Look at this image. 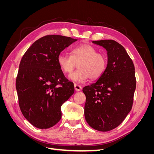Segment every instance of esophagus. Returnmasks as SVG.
Masks as SVG:
<instances>
[{
  "instance_id": "1",
  "label": "esophagus",
  "mask_w": 154,
  "mask_h": 154,
  "mask_svg": "<svg viewBox=\"0 0 154 154\" xmlns=\"http://www.w3.org/2000/svg\"><path fill=\"white\" fill-rule=\"evenodd\" d=\"M74 89L76 91H80L82 89V87L80 85L74 84Z\"/></svg>"
}]
</instances>
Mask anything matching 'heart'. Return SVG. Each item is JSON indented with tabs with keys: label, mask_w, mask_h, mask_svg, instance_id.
<instances>
[{
	"label": "heart",
	"mask_w": 154,
	"mask_h": 154,
	"mask_svg": "<svg viewBox=\"0 0 154 154\" xmlns=\"http://www.w3.org/2000/svg\"><path fill=\"white\" fill-rule=\"evenodd\" d=\"M57 62L60 69L69 74L78 65V70L69 75V79L76 82H85L88 78L96 80L102 76L106 71L108 60L106 55L98 53L97 49L89 44L78 45L72 49L71 56L60 53Z\"/></svg>",
	"instance_id": "1"
}]
</instances>
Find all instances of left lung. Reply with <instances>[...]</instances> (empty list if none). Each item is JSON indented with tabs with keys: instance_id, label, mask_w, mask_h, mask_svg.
Returning a JSON list of instances; mask_svg holds the SVG:
<instances>
[{
	"instance_id": "8db88e82",
	"label": "left lung",
	"mask_w": 154,
	"mask_h": 154,
	"mask_svg": "<svg viewBox=\"0 0 154 154\" xmlns=\"http://www.w3.org/2000/svg\"><path fill=\"white\" fill-rule=\"evenodd\" d=\"M107 51L106 71L98 80L83 88L84 112L90 127L101 132L122 123L131 110L136 87L135 67L123 46L113 40L93 41Z\"/></svg>"
}]
</instances>
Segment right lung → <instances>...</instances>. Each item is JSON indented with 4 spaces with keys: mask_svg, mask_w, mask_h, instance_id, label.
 Returning a JSON list of instances; mask_svg holds the SVG:
<instances>
[{
    "mask_svg": "<svg viewBox=\"0 0 154 154\" xmlns=\"http://www.w3.org/2000/svg\"><path fill=\"white\" fill-rule=\"evenodd\" d=\"M51 35L35 41L26 51L16 79L18 104L22 114L34 127L46 129L62 118L61 106L74 92L57 62L62 51L76 41Z\"/></svg>",
    "mask_w": 154,
    "mask_h": 154,
    "instance_id": "right-lung-1",
    "label": "right lung"
}]
</instances>
